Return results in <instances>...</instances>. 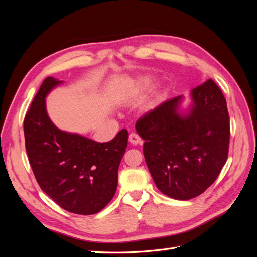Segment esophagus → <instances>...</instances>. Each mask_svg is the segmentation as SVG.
Returning a JSON list of instances; mask_svg holds the SVG:
<instances>
[{"instance_id":"obj_1","label":"esophagus","mask_w":257,"mask_h":257,"mask_svg":"<svg viewBox=\"0 0 257 257\" xmlns=\"http://www.w3.org/2000/svg\"><path fill=\"white\" fill-rule=\"evenodd\" d=\"M128 142H130L131 145H133V146L142 145V143H143L142 138L139 137L137 134H135V133H131V134H130V136H128Z\"/></svg>"}]
</instances>
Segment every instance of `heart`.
Instances as JSON below:
<instances>
[{"instance_id":"heart-1","label":"heart","mask_w":257,"mask_h":257,"mask_svg":"<svg viewBox=\"0 0 257 257\" xmlns=\"http://www.w3.org/2000/svg\"><path fill=\"white\" fill-rule=\"evenodd\" d=\"M155 81V78L152 76H141L137 78L133 79L128 84V88L125 91V95L131 96L136 93L146 91L149 88H151Z\"/></svg>"}]
</instances>
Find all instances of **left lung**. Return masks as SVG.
Wrapping results in <instances>:
<instances>
[{
  "label": "left lung",
  "instance_id": "1",
  "mask_svg": "<svg viewBox=\"0 0 257 257\" xmlns=\"http://www.w3.org/2000/svg\"><path fill=\"white\" fill-rule=\"evenodd\" d=\"M183 96L163 103L136 122L144 155L157 188L188 200L204 193L219 176L228 155L229 116L220 88L208 79Z\"/></svg>",
  "mask_w": 257,
  "mask_h": 257
}]
</instances>
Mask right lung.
Segmentation results:
<instances>
[{"mask_svg":"<svg viewBox=\"0 0 257 257\" xmlns=\"http://www.w3.org/2000/svg\"><path fill=\"white\" fill-rule=\"evenodd\" d=\"M63 81L48 77L42 83L23 122L29 162L41 189L66 211L94 214L105 208L118 186V169L127 147L121 130L107 143L54 125L46 97Z\"/></svg>","mask_w":257,"mask_h":257,"instance_id":"obj_1","label":"right lung"}]
</instances>
